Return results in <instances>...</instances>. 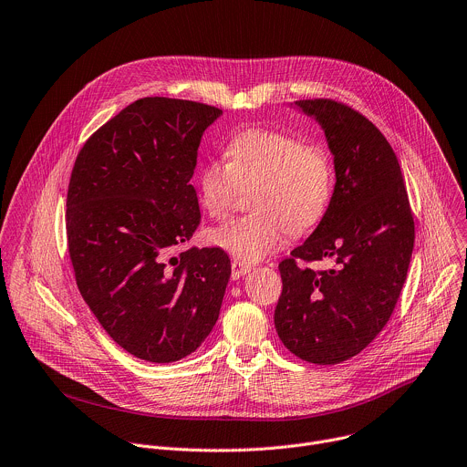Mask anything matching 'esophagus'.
Masks as SVG:
<instances>
[{
	"mask_svg": "<svg viewBox=\"0 0 467 467\" xmlns=\"http://www.w3.org/2000/svg\"><path fill=\"white\" fill-rule=\"evenodd\" d=\"M231 269H233V273H231L233 278L238 280L240 276L247 275V273L253 269V265L247 264V262H242V260H233V262H231Z\"/></svg>",
	"mask_w": 467,
	"mask_h": 467,
	"instance_id": "34e87169",
	"label": "esophagus"
}]
</instances>
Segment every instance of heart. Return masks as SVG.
<instances>
[{
    "instance_id": "heart-1",
    "label": "heart",
    "mask_w": 467,
    "mask_h": 467,
    "mask_svg": "<svg viewBox=\"0 0 467 467\" xmlns=\"http://www.w3.org/2000/svg\"><path fill=\"white\" fill-rule=\"evenodd\" d=\"M334 161L319 142L273 131L245 130L225 146V163L198 172V196L211 218L223 220L238 189L253 187V213L211 231V242L242 262H258L284 245L287 233L304 234L327 214L334 196Z\"/></svg>"
}]
</instances>
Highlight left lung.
<instances>
[{
  "label": "left lung",
  "mask_w": 467,
  "mask_h": 467,
  "mask_svg": "<svg viewBox=\"0 0 467 467\" xmlns=\"http://www.w3.org/2000/svg\"><path fill=\"white\" fill-rule=\"evenodd\" d=\"M325 130L336 187L317 229L278 264L275 328L302 361L337 365L365 350L389 323L414 247V220L396 153L359 111L332 99L296 100ZM332 257L316 272L300 261Z\"/></svg>",
  "instance_id": "8db88e82"
}]
</instances>
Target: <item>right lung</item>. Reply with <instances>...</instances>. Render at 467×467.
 <instances>
[{
  "label": "right lung",
  "mask_w": 467,
  "mask_h": 467,
  "mask_svg": "<svg viewBox=\"0 0 467 467\" xmlns=\"http://www.w3.org/2000/svg\"><path fill=\"white\" fill-rule=\"evenodd\" d=\"M222 109L144 97L82 146L67 189V247L82 298L108 336L150 363L187 358L218 321L231 260L171 253L200 225L191 178Z\"/></svg>",
  "instance_id": "add662e5"
}]
</instances>
